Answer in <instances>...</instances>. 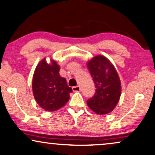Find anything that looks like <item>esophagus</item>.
<instances>
[{
    "label": "esophagus",
    "instance_id": "34e87169",
    "mask_svg": "<svg viewBox=\"0 0 155 155\" xmlns=\"http://www.w3.org/2000/svg\"><path fill=\"white\" fill-rule=\"evenodd\" d=\"M80 87L79 86H76V87H72V90L74 91H80Z\"/></svg>",
    "mask_w": 155,
    "mask_h": 155
}]
</instances>
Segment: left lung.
<instances>
[{"mask_svg":"<svg viewBox=\"0 0 155 155\" xmlns=\"http://www.w3.org/2000/svg\"><path fill=\"white\" fill-rule=\"evenodd\" d=\"M87 67L95 84L94 95L87 101L97 114H106L115 108L121 96L119 75L110 61L104 56H95L87 62Z\"/></svg>","mask_w":155,"mask_h":155,"instance_id":"left-lung-1","label":"left lung"}]
</instances>
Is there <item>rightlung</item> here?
Masks as SVG:
<instances>
[{
  "instance_id": "right-lung-1",
  "label": "right lung",
  "mask_w": 155,
  "mask_h": 155,
  "mask_svg": "<svg viewBox=\"0 0 155 155\" xmlns=\"http://www.w3.org/2000/svg\"><path fill=\"white\" fill-rule=\"evenodd\" d=\"M60 67L54 60L47 64L46 58L37 65L33 76L32 89L36 102L48 111L58 110L69 99L72 89L59 75Z\"/></svg>"
}]
</instances>
